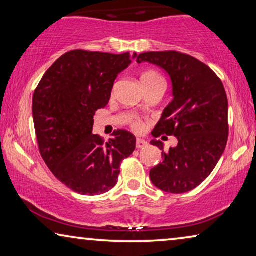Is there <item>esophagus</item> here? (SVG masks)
<instances>
[{"instance_id":"esophagus-1","label":"esophagus","mask_w":256,"mask_h":256,"mask_svg":"<svg viewBox=\"0 0 256 256\" xmlns=\"http://www.w3.org/2000/svg\"><path fill=\"white\" fill-rule=\"evenodd\" d=\"M148 143L146 140H140V138H138L136 140V148H145V146H148Z\"/></svg>"}]
</instances>
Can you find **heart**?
I'll use <instances>...</instances> for the list:
<instances>
[{"label": "heart", "mask_w": 256, "mask_h": 256, "mask_svg": "<svg viewBox=\"0 0 256 256\" xmlns=\"http://www.w3.org/2000/svg\"><path fill=\"white\" fill-rule=\"evenodd\" d=\"M158 78H161L154 72V70H148V72H145V73L142 74L140 81H142V84H143V82L154 81V80H158ZM130 124H132V128L135 132H143L144 124L140 120H138V119H132L130 120Z\"/></svg>", "instance_id": "obj_1"}]
</instances>
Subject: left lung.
Returning a JSON list of instances; mask_svg holds the SVG:
<instances>
[{
  "label": "left lung",
  "instance_id": "8db88e82",
  "mask_svg": "<svg viewBox=\"0 0 256 256\" xmlns=\"http://www.w3.org/2000/svg\"><path fill=\"white\" fill-rule=\"evenodd\" d=\"M166 72L172 100L164 110L152 135H174L175 148L164 152L161 140L151 144L162 150V162L150 170L154 186L169 194L194 190L213 172L226 150L228 98L222 81L207 65L178 51H152L136 56Z\"/></svg>",
  "mask_w": 256,
  "mask_h": 256
}]
</instances>
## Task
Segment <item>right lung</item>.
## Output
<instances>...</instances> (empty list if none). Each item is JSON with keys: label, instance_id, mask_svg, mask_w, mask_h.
Returning a JSON list of instances; mask_svg holds the SVG:
<instances>
[{"label": "right lung", "instance_id": "right-lung-1", "mask_svg": "<svg viewBox=\"0 0 256 256\" xmlns=\"http://www.w3.org/2000/svg\"><path fill=\"white\" fill-rule=\"evenodd\" d=\"M137 54L73 50L41 78L33 96L38 150L51 172L74 192L102 194L116 186L120 164L136 148L124 129L104 143L92 134L94 116L108 105L118 74Z\"/></svg>", "mask_w": 256, "mask_h": 256}]
</instances>
